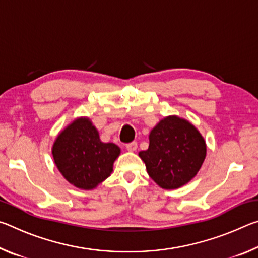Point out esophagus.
Segmentation results:
<instances>
[{
	"instance_id": "obj_1",
	"label": "esophagus",
	"mask_w": 258,
	"mask_h": 258,
	"mask_svg": "<svg viewBox=\"0 0 258 258\" xmlns=\"http://www.w3.org/2000/svg\"><path fill=\"white\" fill-rule=\"evenodd\" d=\"M126 149H127L128 151H135L138 149V143L135 141L127 143V145H126Z\"/></svg>"
}]
</instances>
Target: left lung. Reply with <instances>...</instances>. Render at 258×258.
I'll return each mask as SVG.
<instances>
[{"instance_id":"obj_1","label":"left lung","mask_w":258,"mask_h":258,"mask_svg":"<svg viewBox=\"0 0 258 258\" xmlns=\"http://www.w3.org/2000/svg\"><path fill=\"white\" fill-rule=\"evenodd\" d=\"M206 150V142L194 125L177 116H168L151 130L149 148L139 156L152 180L171 190L197 175Z\"/></svg>"}]
</instances>
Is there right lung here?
I'll return each instance as SVG.
<instances>
[{
  "label": "right lung",
  "mask_w": 258,
  "mask_h": 258,
  "mask_svg": "<svg viewBox=\"0 0 258 258\" xmlns=\"http://www.w3.org/2000/svg\"><path fill=\"white\" fill-rule=\"evenodd\" d=\"M119 154L118 146L100 140L98 130L86 117L69 124L52 147L60 173L71 184L83 190L94 189L110 176Z\"/></svg>",
  "instance_id": "1"
}]
</instances>
